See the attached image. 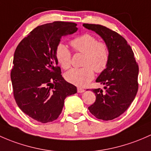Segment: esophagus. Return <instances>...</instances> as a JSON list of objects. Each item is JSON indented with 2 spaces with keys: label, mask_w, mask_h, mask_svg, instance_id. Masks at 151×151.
Returning <instances> with one entry per match:
<instances>
[{
  "label": "esophagus",
  "mask_w": 151,
  "mask_h": 151,
  "mask_svg": "<svg viewBox=\"0 0 151 151\" xmlns=\"http://www.w3.org/2000/svg\"><path fill=\"white\" fill-rule=\"evenodd\" d=\"M84 91H85V90L83 89V88H77V91L78 93H83V92H84Z\"/></svg>",
  "instance_id": "34e87169"
}]
</instances>
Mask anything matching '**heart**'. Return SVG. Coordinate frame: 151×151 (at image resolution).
<instances>
[{"instance_id":"obj_1","label":"heart","mask_w":151,"mask_h":151,"mask_svg":"<svg viewBox=\"0 0 151 151\" xmlns=\"http://www.w3.org/2000/svg\"><path fill=\"white\" fill-rule=\"evenodd\" d=\"M76 52L84 54L81 68H73L65 73L67 81L79 87L86 86L94 78V70L102 73L108 67L110 60V50L105 42L97 39L90 34H83L70 41ZM56 58L60 66L67 70L71 65V53L64 44L56 48Z\"/></svg>"}]
</instances>
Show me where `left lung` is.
<instances>
[{
	"mask_svg": "<svg viewBox=\"0 0 151 151\" xmlns=\"http://www.w3.org/2000/svg\"><path fill=\"white\" fill-rule=\"evenodd\" d=\"M83 25L100 35L110 50L108 67L96 80L105 86V91L99 88L91 89L96 100L88 108L97 119L113 120L128 109L135 98L139 66L131 46L118 32L100 24Z\"/></svg>",
	"mask_w": 151,
	"mask_h": 151,
	"instance_id": "obj_1",
	"label": "left lung"
}]
</instances>
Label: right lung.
<instances>
[{
    "label": "right lung",
    "instance_id": "obj_1",
    "mask_svg": "<svg viewBox=\"0 0 151 151\" xmlns=\"http://www.w3.org/2000/svg\"><path fill=\"white\" fill-rule=\"evenodd\" d=\"M76 25L57 21L38 26L15 50L11 71L14 97L22 112L37 122L56 120L65 99L77 92L62 77L55 55L62 37L76 32Z\"/></svg>",
    "mask_w": 151,
    "mask_h": 151
}]
</instances>
